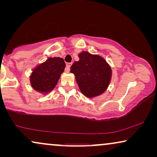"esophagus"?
Returning a JSON list of instances; mask_svg holds the SVG:
<instances>
[{"mask_svg": "<svg viewBox=\"0 0 157 157\" xmlns=\"http://www.w3.org/2000/svg\"><path fill=\"white\" fill-rule=\"evenodd\" d=\"M71 65H72L71 63H66V69H65V71L66 72H69L70 68H71Z\"/></svg>", "mask_w": 157, "mask_h": 157, "instance_id": "1", "label": "esophagus"}]
</instances>
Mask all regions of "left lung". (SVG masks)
<instances>
[{"instance_id":"left-lung-1","label":"left lung","mask_w":157,"mask_h":157,"mask_svg":"<svg viewBox=\"0 0 157 157\" xmlns=\"http://www.w3.org/2000/svg\"><path fill=\"white\" fill-rule=\"evenodd\" d=\"M79 61L71 66L79 89L87 98H93L104 94L108 89L112 76L109 64L98 54L86 51L78 53Z\"/></svg>"}]
</instances>
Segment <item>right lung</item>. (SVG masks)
<instances>
[{"label": "right lung", "mask_w": 157, "mask_h": 157, "mask_svg": "<svg viewBox=\"0 0 157 157\" xmlns=\"http://www.w3.org/2000/svg\"><path fill=\"white\" fill-rule=\"evenodd\" d=\"M66 63L60 57H49L32 69L30 75L31 87L38 93L46 95L53 90L64 71Z\"/></svg>", "instance_id": "obj_1"}]
</instances>
